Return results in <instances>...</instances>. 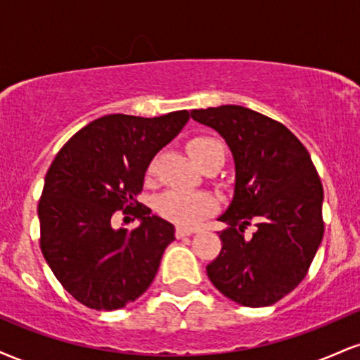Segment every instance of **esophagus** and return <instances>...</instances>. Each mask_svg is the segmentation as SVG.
Instances as JSON below:
<instances>
[{"label": "esophagus", "mask_w": 360, "mask_h": 360, "mask_svg": "<svg viewBox=\"0 0 360 360\" xmlns=\"http://www.w3.org/2000/svg\"><path fill=\"white\" fill-rule=\"evenodd\" d=\"M196 233V230L194 229H184V226H177L176 229V237L177 238H183V237H189V235Z\"/></svg>", "instance_id": "1"}]
</instances>
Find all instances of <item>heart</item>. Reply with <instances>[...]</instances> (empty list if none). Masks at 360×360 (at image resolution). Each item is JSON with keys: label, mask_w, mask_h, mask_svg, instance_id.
Listing matches in <instances>:
<instances>
[{"label": "heart", "mask_w": 360, "mask_h": 360, "mask_svg": "<svg viewBox=\"0 0 360 360\" xmlns=\"http://www.w3.org/2000/svg\"><path fill=\"white\" fill-rule=\"evenodd\" d=\"M186 148L198 166H203L205 162L214 159V157L225 159V147L220 140L213 137H194L186 143ZM148 171L152 172V167ZM155 208L160 217L176 223V225L194 226L217 212V200L205 191L172 189V191L160 194L157 198Z\"/></svg>", "instance_id": "1"}]
</instances>
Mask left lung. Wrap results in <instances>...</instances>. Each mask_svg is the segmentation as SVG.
Returning a JSON list of instances; mask_svg holds the SVG:
<instances>
[{"label": "left lung", "mask_w": 360, "mask_h": 360, "mask_svg": "<svg viewBox=\"0 0 360 360\" xmlns=\"http://www.w3.org/2000/svg\"><path fill=\"white\" fill-rule=\"evenodd\" d=\"M225 139L235 162L232 203L218 220L213 286L243 307H269L303 281L323 238V186L308 150L283 123L237 105L193 110ZM256 223L252 239L243 237Z\"/></svg>", "instance_id": "obj_1"}]
</instances>
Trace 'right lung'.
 I'll list each match as a JSON object with an SVG mask.
<instances>
[{
  "mask_svg": "<svg viewBox=\"0 0 360 360\" xmlns=\"http://www.w3.org/2000/svg\"><path fill=\"white\" fill-rule=\"evenodd\" d=\"M188 120L186 110L154 118L105 115L72 135L49 167L39 201L40 249L84 307L123 308L154 281L174 225L147 206L130 232L115 230L111 217L139 206L148 164Z\"/></svg>",
  "mask_w": 360,
  "mask_h": 360,
  "instance_id": "obj_1",
  "label": "right lung"
}]
</instances>
